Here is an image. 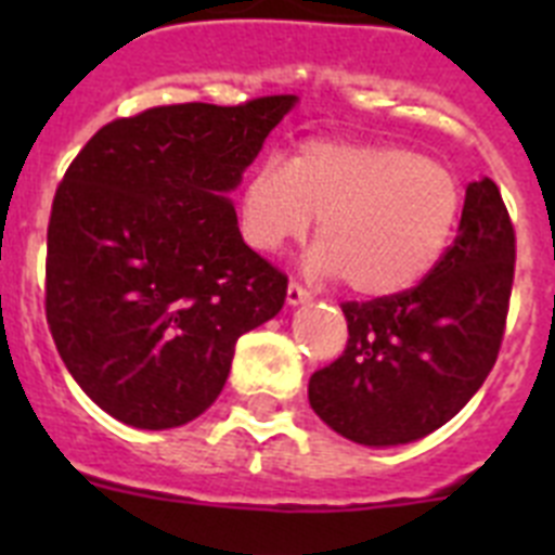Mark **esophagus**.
I'll return each mask as SVG.
<instances>
[{
    "instance_id": "1",
    "label": "esophagus",
    "mask_w": 555,
    "mask_h": 555,
    "mask_svg": "<svg viewBox=\"0 0 555 555\" xmlns=\"http://www.w3.org/2000/svg\"><path fill=\"white\" fill-rule=\"evenodd\" d=\"M308 297H311V292H308V288L302 286V283H297V281L288 283V288H286L288 306H300V302H306Z\"/></svg>"
}]
</instances>
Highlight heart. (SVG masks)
Returning a JSON list of instances; mask_svg holds the SVG:
<instances>
[{"label": "heart", "mask_w": 555, "mask_h": 555, "mask_svg": "<svg viewBox=\"0 0 555 555\" xmlns=\"http://www.w3.org/2000/svg\"><path fill=\"white\" fill-rule=\"evenodd\" d=\"M464 191L448 166L400 144L306 141L288 164L267 158L242 185L244 242L281 253L306 238L313 267L361 297H395L423 283L461 219Z\"/></svg>", "instance_id": "b5f03b06"}]
</instances>
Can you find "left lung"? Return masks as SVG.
<instances>
[{
    "instance_id": "left-lung-1",
    "label": "left lung",
    "mask_w": 555,
    "mask_h": 555,
    "mask_svg": "<svg viewBox=\"0 0 555 555\" xmlns=\"http://www.w3.org/2000/svg\"><path fill=\"white\" fill-rule=\"evenodd\" d=\"M517 238L494 180L467 185L455 242L423 283L341 302L345 352L308 380L322 423L358 444L423 439L453 420L498 361Z\"/></svg>"
}]
</instances>
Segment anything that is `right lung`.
<instances>
[{"label": "right lung", "mask_w": 555, "mask_h": 555, "mask_svg": "<svg viewBox=\"0 0 555 555\" xmlns=\"http://www.w3.org/2000/svg\"><path fill=\"white\" fill-rule=\"evenodd\" d=\"M292 105L146 107L68 164L47 228V325L119 423H191L222 391L238 336L283 308L288 278L244 244L228 194Z\"/></svg>", "instance_id": "obj_1"}]
</instances>
